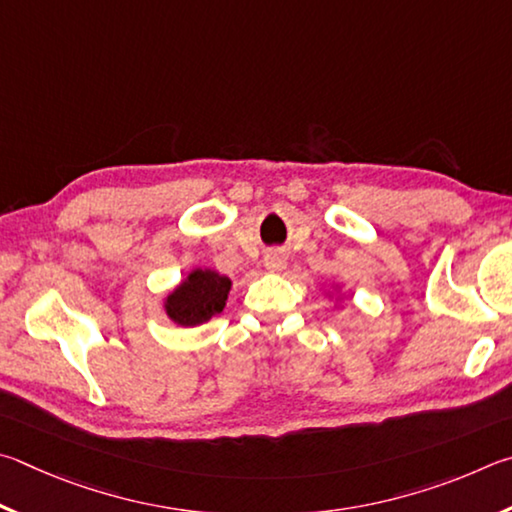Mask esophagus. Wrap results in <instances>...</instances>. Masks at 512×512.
<instances>
[{"label":"esophagus","mask_w":512,"mask_h":512,"mask_svg":"<svg viewBox=\"0 0 512 512\" xmlns=\"http://www.w3.org/2000/svg\"><path fill=\"white\" fill-rule=\"evenodd\" d=\"M285 265H288V258H285L283 251H270L265 256V270L267 272H283Z\"/></svg>","instance_id":"esophagus-1"}]
</instances>
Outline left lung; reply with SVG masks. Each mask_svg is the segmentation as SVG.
Here are the masks:
<instances>
[{"mask_svg":"<svg viewBox=\"0 0 512 512\" xmlns=\"http://www.w3.org/2000/svg\"><path fill=\"white\" fill-rule=\"evenodd\" d=\"M326 297L335 301V308H337V306H342V299H344V290H342V285H339V283H333V292H326Z\"/></svg>","mask_w":512,"mask_h":512,"instance_id":"obj_1","label":"left lung"}]
</instances>
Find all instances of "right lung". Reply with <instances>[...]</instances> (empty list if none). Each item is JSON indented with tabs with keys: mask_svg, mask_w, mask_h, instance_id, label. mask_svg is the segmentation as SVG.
Listing matches in <instances>:
<instances>
[{
	"mask_svg": "<svg viewBox=\"0 0 512 512\" xmlns=\"http://www.w3.org/2000/svg\"><path fill=\"white\" fill-rule=\"evenodd\" d=\"M231 279L211 267H195L164 297V312L175 326L193 328L220 315L227 306Z\"/></svg>",
	"mask_w": 512,
	"mask_h": 512,
	"instance_id": "obj_1",
	"label": "right lung"
}]
</instances>
